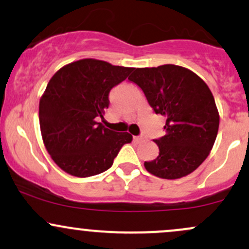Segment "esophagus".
Here are the masks:
<instances>
[{
  "label": "esophagus",
  "instance_id": "esophagus-1",
  "mask_svg": "<svg viewBox=\"0 0 249 249\" xmlns=\"http://www.w3.org/2000/svg\"><path fill=\"white\" fill-rule=\"evenodd\" d=\"M142 139H144V138H142V136H134L133 137V142H142Z\"/></svg>",
  "mask_w": 249,
  "mask_h": 249
}]
</instances>
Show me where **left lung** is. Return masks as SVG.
<instances>
[{
	"instance_id": "8db88e82",
	"label": "left lung",
	"mask_w": 249,
	"mask_h": 249,
	"mask_svg": "<svg viewBox=\"0 0 249 249\" xmlns=\"http://www.w3.org/2000/svg\"><path fill=\"white\" fill-rule=\"evenodd\" d=\"M128 79L142 89L154 112L166 118L165 136L154 139L159 156L145 161V168L162 179L192 173L210 154L219 130L210 88L193 71L173 64L138 68Z\"/></svg>"
}]
</instances>
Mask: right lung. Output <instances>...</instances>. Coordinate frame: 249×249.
I'll return each mask as SVG.
<instances>
[{"instance_id":"right-lung-1","label":"right lung","mask_w":249,"mask_h":249,"mask_svg":"<svg viewBox=\"0 0 249 249\" xmlns=\"http://www.w3.org/2000/svg\"><path fill=\"white\" fill-rule=\"evenodd\" d=\"M133 68L85 58L65 65L48 83L39 101L43 142L64 172L87 178L112 166L127 132H116L97 123L108 107L111 89L127 78Z\"/></svg>"}]
</instances>
